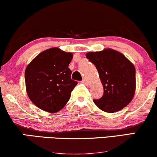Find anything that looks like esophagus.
<instances>
[{"instance_id": "esophagus-1", "label": "esophagus", "mask_w": 157, "mask_h": 157, "mask_svg": "<svg viewBox=\"0 0 157 157\" xmlns=\"http://www.w3.org/2000/svg\"><path fill=\"white\" fill-rule=\"evenodd\" d=\"M82 83H84V84H85V85H88V81H87V80L86 79H83V80H82Z\"/></svg>"}]
</instances>
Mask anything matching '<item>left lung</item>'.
I'll list each match as a JSON object with an SVG mask.
<instances>
[{
  "mask_svg": "<svg viewBox=\"0 0 157 157\" xmlns=\"http://www.w3.org/2000/svg\"><path fill=\"white\" fill-rule=\"evenodd\" d=\"M87 59L96 67L104 95L93 102L101 110L114 113L130 104L136 88V68L122 53L112 48L88 52Z\"/></svg>",
  "mask_w": 157,
  "mask_h": 157,
  "instance_id": "8db88e82",
  "label": "left lung"
}]
</instances>
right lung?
Here are the masks:
<instances>
[{
	"label": "right lung",
	"mask_w": 157,
	"mask_h": 157,
	"mask_svg": "<svg viewBox=\"0 0 157 157\" xmlns=\"http://www.w3.org/2000/svg\"><path fill=\"white\" fill-rule=\"evenodd\" d=\"M73 54L59 48L39 53L26 67V90L31 101L49 113L60 111L68 102L77 84L69 68Z\"/></svg>",
	"instance_id": "right-lung-1"
}]
</instances>
